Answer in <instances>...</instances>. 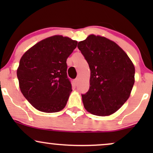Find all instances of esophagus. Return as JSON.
<instances>
[{
    "instance_id": "34e87169",
    "label": "esophagus",
    "mask_w": 153,
    "mask_h": 153,
    "mask_svg": "<svg viewBox=\"0 0 153 153\" xmlns=\"http://www.w3.org/2000/svg\"><path fill=\"white\" fill-rule=\"evenodd\" d=\"M78 82H79V78H75V80H74V82H75V85H76L78 84Z\"/></svg>"
}]
</instances>
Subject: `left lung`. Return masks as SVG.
I'll use <instances>...</instances> for the list:
<instances>
[{
  "label": "left lung",
  "instance_id": "8db88e82",
  "mask_svg": "<svg viewBox=\"0 0 153 153\" xmlns=\"http://www.w3.org/2000/svg\"><path fill=\"white\" fill-rule=\"evenodd\" d=\"M78 48L91 70L90 88L81 95L84 107L94 115L112 114L130 96L134 65L120 47L103 36L90 35Z\"/></svg>",
  "mask_w": 153,
  "mask_h": 153
}]
</instances>
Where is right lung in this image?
<instances>
[{
    "label": "right lung",
    "mask_w": 153,
    "mask_h": 153,
    "mask_svg": "<svg viewBox=\"0 0 153 153\" xmlns=\"http://www.w3.org/2000/svg\"><path fill=\"white\" fill-rule=\"evenodd\" d=\"M78 42L62 36L42 40L24 53L17 70L22 94L35 108L46 113L61 111L72 91L67 59Z\"/></svg>",
    "instance_id": "obj_1"
}]
</instances>
